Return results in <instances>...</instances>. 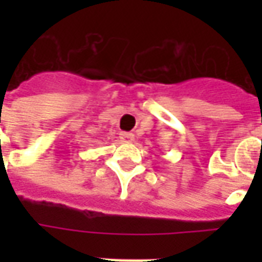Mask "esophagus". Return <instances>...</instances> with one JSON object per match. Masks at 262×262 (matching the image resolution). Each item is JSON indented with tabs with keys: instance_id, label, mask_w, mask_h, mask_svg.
Wrapping results in <instances>:
<instances>
[{
	"instance_id": "34e87169",
	"label": "esophagus",
	"mask_w": 262,
	"mask_h": 262,
	"mask_svg": "<svg viewBox=\"0 0 262 262\" xmlns=\"http://www.w3.org/2000/svg\"><path fill=\"white\" fill-rule=\"evenodd\" d=\"M120 137V142L123 143H132L133 142V139H135V135L130 133V132H122L119 135Z\"/></svg>"
}]
</instances>
